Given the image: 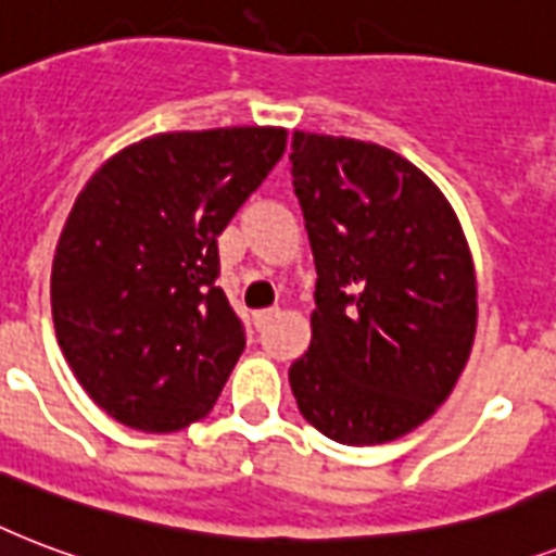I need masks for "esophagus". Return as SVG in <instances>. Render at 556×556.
Listing matches in <instances>:
<instances>
[{"label":"esophagus","mask_w":556,"mask_h":556,"mask_svg":"<svg viewBox=\"0 0 556 556\" xmlns=\"http://www.w3.org/2000/svg\"><path fill=\"white\" fill-rule=\"evenodd\" d=\"M275 316H278V307H266V309H257V313H252V321H255V327H266Z\"/></svg>","instance_id":"34e87169"}]
</instances>
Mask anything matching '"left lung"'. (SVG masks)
I'll return each mask as SVG.
<instances>
[{
    "label": "left lung",
    "instance_id": "1",
    "mask_svg": "<svg viewBox=\"0 0 556 556\" xmlns=\"http://www.w3.org/2000/svg\"><path fill=\"white\" fill-rule=\"evenodd\" d=\"M292 185L316 261L313 339L290 365L299 412L374 446L429 420L470 359L476 269L441 188L371 141L292 132Z\"/></svg>",
    "mask_w": 556,
    "mask_h": 556
}]
</instances>
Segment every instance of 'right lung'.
<instances>
[{
    "label": "right lung",
    "instance_id": "add662e5",
    "mask_svg": "<svg viewBox=\"0 0 556 556\" xmlns=\"http://www.w3.org/2000/svg\"><path fill=\"white\" fill-rule=\"evenodd\" d=\"M283 150V127L159 132L77 193L51 264V316L77 382L118 424L176 432L214 408L247 345L214 283L217 238Z\"/></svg>",
    "mask_w": 556,
    "mask_h": 556
}]
</instances>
